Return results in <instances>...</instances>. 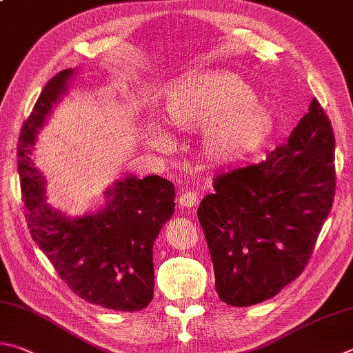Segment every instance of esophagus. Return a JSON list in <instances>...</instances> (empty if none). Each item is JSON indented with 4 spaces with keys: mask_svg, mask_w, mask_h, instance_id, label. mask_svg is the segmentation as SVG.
Segmentation results:
<instances>
[{
    "mask_svg": "<svg viewBox=\"0 0 353 353\" xmlns=\"http://www.w3.org/2000/svg\"><path fill=\"white\" fill-rule=\"evenodd\" d=\"M196 201H197V196L196 193H193V191H185V193H182L177 199L179 205H181L182 208H188V210L194 208Z\"/></svg>",
    "mask_w": 353,
    "mask_h": 353,
    "instance_id": "1",
    "label": "esophagus"
}]
</instances>
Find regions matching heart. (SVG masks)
<instances>
[{"mask_svg":"<svg viewBox=\"0 0 353 353\" xmlns=\"http://www.w3.org/2000/svg\"><path fill=\"white\" fill-rule=\"evenodd\" d=\"M162 110L179 130L203 131V154L214 165H233L253 156L273 131V117L256 101L245 80L227 70H194L165 89ZM154 150L170 146V136L159 125L143 131Z\"/></svg>","mask_w":353,"mask_h":353,"instance_id":"1","label":"heart"}]
</instances>
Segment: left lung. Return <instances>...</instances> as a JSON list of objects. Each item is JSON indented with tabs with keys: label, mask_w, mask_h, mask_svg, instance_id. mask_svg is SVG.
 Returning a JSON list of instances; mask_svg holds the SVG:
<instances>
[{
	"label": "left lung",
	"mask_w": 353,
	"mask_h": 353,
	"mask_svg": "<svg viewBox=\"0 0 353 353\" xmlns=\"http://www.w3.org/2000/svg\"><path fill=\"white\" fill-rule=\"evenodd\" d=\"M335 136L316 99L264 162L214 179L199 222L221 301L247 307L303 273L335 197Z\"/></svg>",
	"instance_id": "left-lung-1"
}]
</instances>
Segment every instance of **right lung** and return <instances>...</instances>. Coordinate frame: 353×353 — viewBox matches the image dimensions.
Instances as JSON below:
<instances>
[{
  "instance_id": "add662e5",
  "label": "right lung",
  "mask_w": 353,
  "mask_h": 353,
  "mask_svg": "<svg viewBox=\"0 0 353 353\" xmlns=\"http://www.w3.org/2000/svg\"><path fill=\"white\" fill-rule=\"evenodd\" d=\"M75 70L48 81L18 145V171L32 239L81 299L111 310L137 312L154 294L152 245L174 213V185L160 176H126L105 191L95 213L69 217L46 202V181L30 159L52 106L68 92Z\"/></svg>"
}]
</instances>
